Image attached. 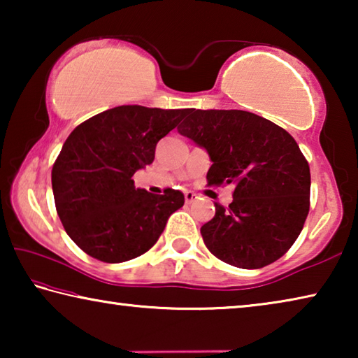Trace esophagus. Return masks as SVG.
<instances>
[{
  "mask_svg": "<svg viewBox=\"0 0 358 358\" xmlns=\"http://www.w3.org/2000/svg\"><path fill=\"white\" fill-rule=\"evenodd\" d=\"M197 199V194L196 192H192V191H186L185 192V201H186V203H191V202H194Z\"/></svg>",
  "mask_w": 358,
  "mask_h": 358,
  "instance_id": "34e87169",
  "label": "esophagus"
}]
</instances>
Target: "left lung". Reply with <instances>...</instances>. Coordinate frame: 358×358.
<instances>
[{"instance_id":"left-lung-1","label":"left lung","mask_w":358,"mask_h":358,"mask_svg":"<svg viewBox=\"0 0 358 358\" xmlns=\"http://www.w3.org/2000/svg\"><path fill=\"white\" fill-rule=\"evenodd\" d=\"M177 129L207 150L208 186L235 185L232 203L215 202L201 229L210 252L248 270L284 256L310 211V166L294 137L245 110L186 108Z\"/></svg>"}]
</instances>
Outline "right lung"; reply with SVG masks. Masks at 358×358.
Returning <instances> with one entry per match:
<instances>
[{
  "label": "right lung",
  "mask_w": 358,
  "mask_h": 358,
  "mask_svg": "<svg viewBox=\"0 0 358 358\" xmlns=\"http://www.w3.org/2000/svg\"><path fill=\"white\" fill-rule=\"evenodd\" d=\"M186 108L120 106L94 115L71 132L52 169L57 213L71 240L102 262L142 256L183 207V192L151 194L132 175L155 159L157 142Z\"/></svg>",
  "instance_id": "right-lung-1"
}]
</instances>
